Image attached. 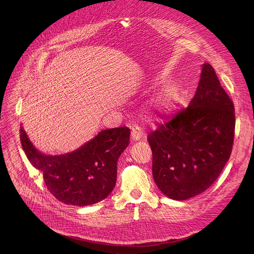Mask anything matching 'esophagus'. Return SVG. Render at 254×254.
Segmentation results:
<instances>
[{
    "label": "esophagus",
    "mask_w": 254,
    "mask_h": 254,
    "mask_svg": "<svg viewBox=\"0 0 254 254\" xmlns=\"http://www.w3.org/2000/svg\"><path fill=\"white\" fill-rule=\"evenodd\" d=\"M131 139L132 140H139L141 137L144 136L143 132H142V129L138 127V126H133L132 127V129H131Z\"/></svg>",
    "instance_id": "esophagus-1"
}]
</instances>
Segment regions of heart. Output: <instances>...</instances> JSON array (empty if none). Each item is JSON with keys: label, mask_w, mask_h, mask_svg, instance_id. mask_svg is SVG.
<instances>
[{"label": "heart", "mask_w": 254, "mask_h": 254, "mask_svg": "<svg viewBox=\"0 0 254 254\" xmlns=\"http://www.w3.org/2000/svg\"><path fill=\"white\" fill-rule=\"evenodd\" d=\"M154 105L156 110L161 116L169 115L173 108L174 104V96L171 88L165 89L157 98L154 99Z\"/></svg>", "instance_id": "1"}]
</instances>
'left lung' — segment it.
<instances>
[{
  "instance_id": "obj_1",
  "label": "left lung",
  "mask_w": 254,
  "mask_h": 254,
  "mask_svg": "<svg viewBox=\"0 0 254 254\" xmlns=\"http://www.w3.org/2000/svg\"><path fill=\"white\" fill-rule=\"evenodd\" d=\"M234 129L233 102L213 67L204 63L188 107L148 136L161 192L182 201L206 191L230 158Z\"/></svg>"
}]
</instances>
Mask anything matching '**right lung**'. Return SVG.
Returning a JSON list of instances; mask_svg holds the SVG:
<instances>
[{"instance_id":"obj_1","label":"right lung","mask_w":254,"mask_h":254,"mask_svg":"<svg viewBox=\"0 0 254 254\" xmlns=\"http://www.w3.org/2000/svg\"><path fill=\"white\" fill-rule=\"evenodd\" d=\"M20 138L28 160L43 174L49 192L64 204L87 206L102 201L114 190L118 161L128 146L129 128L103 129L78 149L61 155L38 151L23 127Z\"/></svg>"}]
</instances>
